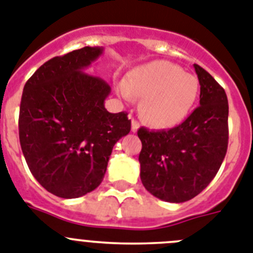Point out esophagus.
Here are the masks:
<instances>
[{
    "instance_id": "34e87169",
    "label": "esophagus",
    "mask_w": 253,
    "mask_h": 253,
    "mask_svg": "<svg viewBox=\"0 0 253 253\" xmlns=\"http://www.w3.org/2000/svg\"><path fill=\"white\" fill-rule=\"evenodd\" d=\"M139 127H140L139 122L135 120H132V125H131V129H132V132H136V131L139 129Z\"/></svg>"
}]
</instances>
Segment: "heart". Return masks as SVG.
Masks as SVG:
<instances>
[{
    "mask_svg": "<svg viewBox=\"0 0 253 253\" xmlns=\"http://www.w3.org/2000/svg\"><path fill=\"white\" fill-rule=\"evenodd\" d=\"M118 94L127 102L142 98L140 109L150 125L173 127L187 117L196 102L199 81L168 61H153L131 70Z\"/></svg>",
    "mask_w": 253,
    "mask_h": 253,
    "instance_id": "heart-1",
    "label": "heart"
}]
</instances>
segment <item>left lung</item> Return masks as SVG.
Returning a JSON list of instances; mask_svg holds the SVG:
<instances>
[{
	"mask_svg": "<svg viewBox=\"0 0 253 253\" xmlns=\"http://www.w3.org/2000/svg\"><path fill=\"white\" fill-rule=\"evenodd\" d=\"M193 67L200 83V107L173 128L137 131L142 184L168 203H184L205 190L227 154V94L203 67Z\"/></svg>",
	"mask_w": 253,
	"mask_h": 253,
	"instance_id": "left-lung-1",
	"label": "left lung"
}]
</instances>
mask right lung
I'll list each match as a JSON object with an SVG mask.
<instances>
[{
  "label": "right lung",
  "instance_id": "add662e5",
  "mask_svg": "<svg viewBox=\"0 0 253 253\" xmlns=\"http://www.w3.org/2000/svg\"><path fill=\"white\" fill-rule=\"evenodd\" d=\"M103 48L84 47L47 61L24 86L19 139L34 178L62 199L95 190L114 144L131 129L126 112L104 107L111 85L85 70Z\"/></svg>",
  "mask_w": 253,
  "mask_h": 253
}]
</instances>
